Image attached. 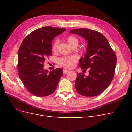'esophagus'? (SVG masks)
<instances>
[{"label": "esophagus", "mask_w": 132, "mask_h": 132, "mask_svg": "<svg viewBox=\"0 0 132 132\" xmlns=\"http://www.w3.org/2000/svg\"><path fill=\"white\" fill-rule=\"evenodd\" d=\"M69 71V70H67V69H63V73L64 74H66L67 73H68Z\"/></svg>", "instance_id": "obj_1"}]
</instances>
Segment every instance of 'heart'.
<instances>
[{"label": "heart", "mask_w": 132, "mask_h": 132, "mask_svg": "<svg viewBox=\"0 0 132 132\" xmlns=\"http://www.w3.org/2000/svg\"><path fill=\"white\" fill-rule=\"evenodd\" d=\"M67 41L71 47L78 46L79 44V39L74 36H69L67 38ZM58 43V40L56 39L53 45V50L54 51L57 48ZM78 59V58L77 55H71V56H67L61 58L59 60L58 63L61 66L66 68H71L74 66L75 63L77 62Z\"/></svg>", "instance_id": "b5f03b06"}]
</instances>
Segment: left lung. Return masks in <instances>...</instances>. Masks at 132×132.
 Segmentation results:
<instances>
[{
	"mask_svg": "<svg viewBox=\"0 0 132 132\" xmlns=\"http://www.w3.org/2000/svg\"><path fill=\"white\" fill-rule=\"evenodd\" d=\"M69 32L80 36L87 42L86 54L80 59L79 65L83 70L88 69L89 75L77 73L76 90L84 96H96L106 90L112 80L116 56L107 38L98 32L79 29Z\"/></svg>",
	"mask_w": 132,
	"mask_h": 132,
	"instance_id": "left-lung-1",
	"label": "left lung"
}]
</instances>
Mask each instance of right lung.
Listing matches in <instances>:
<instances>
[{
  "label": "right lung",
  "instance_id": "1",
  "mask_svg": "<svg viewBox=\"0 0 132 132\" xmlns=\"http://www.w3.org/2000/svg\"><path fill=\"white\" fill-rule=\"evenodd\" d=\"M65 29L45 26L32 32L23 39L18 54V74L28 91L38 97L54 93L63 73L61 68L48 71L43 63L52 54V42Z\"/></svg>",
  "mask_w": 132,
  "mask_h": 132
}]
</instances>
